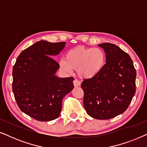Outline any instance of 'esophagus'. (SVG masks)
<instances>
[{"label": "esophagus", "mask_w": 147, "mask_h": 147, "mask_svg": "<svg viewBox=\"0 0 147 147\" xmlns=\"http://www.w3.org/2000/svg\"><path fill=\"white\" fill-rule=\"evenodd\" d=\"M73 82H74V86H75V87H78V86H80V85H81V83H80V82L77 79L74 80Z\"/></svg>", "instance_id": "34e87169"}]
</instances>
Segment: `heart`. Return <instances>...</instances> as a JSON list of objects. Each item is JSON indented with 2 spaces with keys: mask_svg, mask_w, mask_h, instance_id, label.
Wrapping results in <instances>:
<instances>
[{
  "mask_svg": "<svg viewBox=\"0 0 147 147\" xmlns=\"http://www.w3.org/2000/svg\"><path fill=\"white\" fill-rule=\"evenodd\" d=\"M65 59L60 61L62 69L67 72H71V69H78L80 77L89 79L97 76L103 69L106 54L98 47H76L66 53Z\"/></svg>",
  "mask_w": 147,
  "mask_h": 147,
  "instance_id": "obj_1",
  "label": "heart"
}]
</instances>
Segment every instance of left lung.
I'll list each match as a JSON object with an SVG mask.
<instances>
[{
    "label": "left lung",
    "instance_id": "left-lung-1",
    "mask_svg": "<svg viewBox=\"0 0 147 147\" xmlns=\"http://www.w3.org/2000/svg\"><path fill=\"white\" fill-rule=\"evenodd\" d=\"M106 63L97 76L84 79V106L92 118L108 120L123 113L136 92V69L129 55L114 44L98 45Z\"/></svg>",
    "mask_w": 147,
    "mask_h": 147
}]
</instances>
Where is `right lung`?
Returning a JSON list of instances; mask_svg holds the SVG:
<instances>
[{
  "instance_id": "right-lung-1",
  "label": "right lung",
  "mask_w": 147,
  "mask_h": 147,
  "mask_svg": "<svg viewBox=\"0 0 147 147\" xmlns=\"http://www.w3.org/2000/svg\"><path fill=\"white\" fill-rule=\"evenodd\" d=\"M65 42L38 41L23 50L13 69V92L20 110L39 121L56 119L64 96L73 90V77L57 78L59 63L51 56Z\"/></svg>"
}]
</instances>
